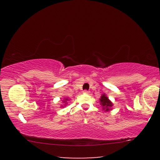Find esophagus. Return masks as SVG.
<instances>
[{"mask_svg":"<svg viewBox=\"0 0 160 160\" xmlns=\"http://www.w3.org/2000/svg\"><path fill=\"white\" fill-rule=\"evenodd\" d=\"M83 93H84V94H89V92L88 90H86V89H85V90L83 91Z\"/></svg>","mask_w":160,"mask_h":160,"instance_id":"34e87169","label":"esophagus"}]
</instances>
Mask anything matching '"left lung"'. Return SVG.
Here are the masks:
<instances>
[{
	"label": "left lung",
	"mask_w": 160,
	"mask_h": 160,
	"mask_svg": "<svg viewBox=\"0 0 160 160\" xmlns=\"http://www.w3.org/2000/svg\"><path fill=\"white\" fill-rule=\"evenodd\" d=\"M100 105L102 106V108L106 111H109V109H111V106H113L112 102L108 100V98L106 97V95H102L101 98H100Z\"/></svg>",
	"instance_id": "obj_1"
}]
</instances>
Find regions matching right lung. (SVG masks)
Here are the masks:
<instances>
[{"instance_id":"1","label":"right lung","mask_w":160,"mask_h":160,"mask_svg":"<svg viewBox=\"0 0 160 160\" xmlns=\"http://www.w3.org/2000/svg\"><path fill=\"white\" fill-rule=\"evenodd\" d=\"M66 100H68V99H66V100H65V101H66ZM64 102H65V101H64ZM65 104H67V103H65Z\"/></svg>"}]
</instances>
